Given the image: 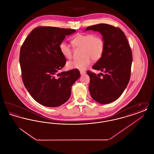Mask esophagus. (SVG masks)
I'll list each match as a JSON object with an SVG mask.
<instances>
[{
	"label": "esophagus",
	"mask_w": 154,
	"mask_h": 154,
	"mask_svg": "<svg viewBox=\"0 0 154 154\" xmlns=\"http://www.w3.org/2000/svg\"><path fill=\"white\" fill-rule=\"evenodd\" d=\"M85 73V71H80V74L81 75H82V74H84Z\"/></svg>",
	"instance_id": "obj_1"
}]
</instances>
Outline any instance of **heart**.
<instances>
[{"mask_svg":"<svg viewBox=\"0 0 154 154\" xmlns=\"http://www.w3.org/2000/svg\"><path fill=\"white\" fill-rule=\"evenodd\" d=\"M72 44L77 48H83L82 57L80 60H76L67 63L69 69H77L85 70L91 63L92 60L97 61L102 58L105 49V43L102 37L94 33H79L72 39ZM62 55L67 59L73 58V49L65 42L59 45Z\"/></svg>","mask_w":154,"mask_h":154,"instance_id":"obj_1","label":"heart"}]
</instances>
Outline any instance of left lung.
Returning <instances> with one entry per match:
<instances>
[{"label":"left lung","mask_w":154,"mask_h":154,"mask_svg":"<svg viewBox=\"0 0 154 154\" xmlns=\"http://www.w3.org/2000/svg\"><path fill=\"white\" fill-rule=\"evenodd\" d=\"M102 35L105 49L102 58L92 66L104 74L87 71L90 77L89 90L92 98L101 104L116 100L124 92L131 78L132 62L131 48L120 28L106 23L88 26ZM102 76V77L101 76Z\"/></svg>","instance_id":"1"}]
</instances>
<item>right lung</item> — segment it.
<instances>
[{
    "label": "right lung",
    "mask_w": 154,
    "mask_h": 154,
    "mask_svg": "<svg viewBox=\"0 0 154 154\" xmlns=\"http://www.w3.org/2000/svg\"><path fill=\"white\" fill-rule=\"evenodd\" d=\"M72 29L38 26L26 38L20 49V63L25 88L37 102L58 107L67 102L71 87L80 77L78 69L58 73L66 63L59 45Z\"/></svg>",
    "instance_id": "obj_1"
}]
</instances>
